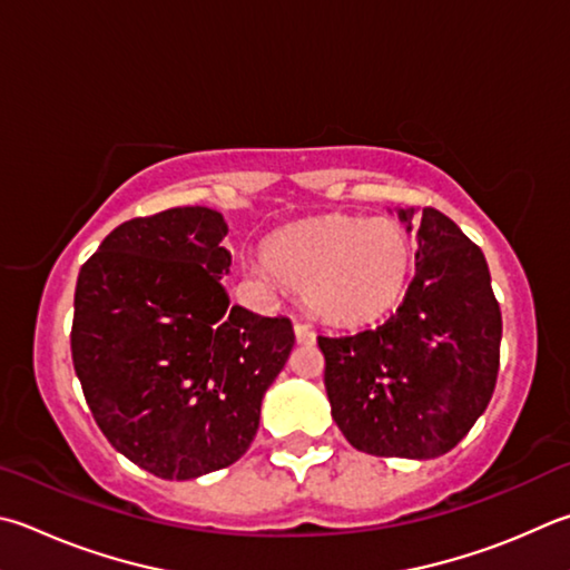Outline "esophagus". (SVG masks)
Segmentation results:
<instances>
[{
	"mask_svg": "<svg viewBox=\"0 0 570 570\" xmlns=\"http://www.w3.org/2000/svg\"><path fill=\"white\" fill-rule=\"evenodd\" d=\"M294 334H296L298 344H314V338H316L314 328L308 326V324H304V321H296V324H294Z\"/></svg>",
	"mask_w": 570,
	"mask_h": 570,
	"instance_id": "34e87169",
	"label": "esophagus"
}]
</instances>
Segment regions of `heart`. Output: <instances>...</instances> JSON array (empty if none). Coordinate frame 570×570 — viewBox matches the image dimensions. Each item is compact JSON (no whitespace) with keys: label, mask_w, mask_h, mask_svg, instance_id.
I'll return each instance as SVG.
<instances>
[{"label":"heart","mask_w":570,"mask_h":570,"mask_svg":"<svg viewBox=\"0 0 570 570\" xmlns=\"http://www.w3.org/2000/svg\"><path fill=\"white\" fill-rule=\"evenodd\" d=\"M264 262L276 278L306 296L321 318L371 321L399 302L413 266L406 232L391 219L326 216L272 236Z\"/></svg>","instance_id":"b5f03b06"}]
</instances>
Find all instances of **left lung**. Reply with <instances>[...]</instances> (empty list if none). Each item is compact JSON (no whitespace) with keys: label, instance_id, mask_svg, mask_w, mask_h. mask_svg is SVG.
I'll return each mask as SVG.
<instances>
[{"label":"left lung","instance_id":"8db88e82","mask_svg":"<svg viewBox=\"0 0 570 570\" xmlns=\"http://www.w3.org/2000/svg\"><path fill=\"white\" fill-rule=\"evenodd\" d=\"M411 232L413 209H399ZM416 274L379 326L318 336L331 416L351 446L436 459L471 431L499 376L501 308L483 252L446 214L423 209Z\"/></svg>","mask_w":570,"mask_h":570}]
</instances>
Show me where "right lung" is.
<instances>
[{
	"label": "right lung",
	"mask_w": 570,
	"mask_h": 570,
	"mask_svg": "<svg viewBox=\"0 0 570 570\" xmlns=\"http://www.w3.org/2000/svg\"><path fill=\"white\" fill-rule=\"evenodd\" d=\"M224 216L177 206L117 226L81 266L71 358L97 426L167 481L239 461L294 348L286 316L232 306Z\"/></svg>",
	"instance_id": "1"
}]
</instances>
